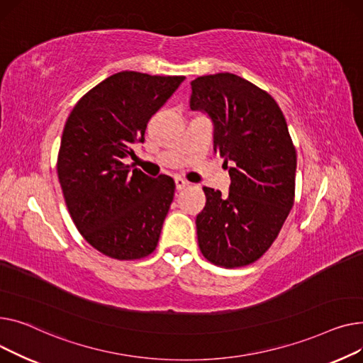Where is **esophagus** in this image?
Listing matches in <instances>:
<instances>
[{
  "mask_svg": "<svg viewBox=\"0 0 363 363\" xmlns=\"http://www.w3.org/2000/svg\"><path fill=\"white\" fill-rule=\"evenodd\" d=\"M189 186V182H186L184 179H182V177H176V187H177V190H183V189H186Z\"/></svg>",
  "mask_w": 363,
  "mask_h": 363,
  "instance_id": "obj_1",
  "label": "esophagus"
}]
</instances>
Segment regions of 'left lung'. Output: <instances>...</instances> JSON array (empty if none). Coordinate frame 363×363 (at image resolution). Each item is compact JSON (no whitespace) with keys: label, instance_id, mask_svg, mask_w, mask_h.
<instances>
[{"label":"left lung","instance_id":"1","mask_svg":"<svg viewBox=\"0 0 363 363\" xmlns=\"http://www.w3.org/2000/svg\"><path fill=\"white\" fill-rule=\"evenodd\" d=\"M190 108L214 121V149L231 165L227 196L203 187L199 249L223 268L250 265L271 247L294 203L296 149L286 118L268 92L231 73L191 82Z\"/></svg>","mask_w":363,"mask_h":363}]
</instances>
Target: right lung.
Here are the masks:
<instances>
[{
  "label": "right lung",
  "instance_id": "add662e5",
  "mask_svg": "<svg viewBox=\"0 0 363 363\" xmlns=\"http://www.w3.org/2000/svg\"><path fill=\"white\" fill-rule=\"evenodd\" d=\"M184 76L120 72L84 94L64 125L57 173L70 217L105 257L135 261L151 255L174 198V180L147 177L124 158L145 140L147 121Z\"/></svg>",
  "mask_w": 363,
  "mask_h": 363
}]
</instances>
